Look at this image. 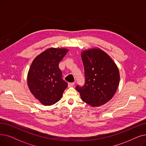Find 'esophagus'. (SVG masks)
<instances>
[{
  "instance_id": "obj_1",
  "label": "esophagus",
  "mask_w": 146,
  "mask_h": 146,
  "mask_svg": "<svg viewBox=\"0 0 146 146\" xmlns=\"http://www.w3.org/2000/svg\"><path fill=\"white\" fill-rule=\"evenodd\" d=\"M74 85V82H72V83H68V87H72Z\"/></svg>"
}]
</instances>
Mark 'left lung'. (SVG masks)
I'll return each mask as SVG.
<instances>
[{"mask_svg":"<svg viewBox=\"0 0 146 146\" xmlns=\"http://www.w3.org/2000/svg\"><path fill=\"white\" fill-rule=\"evenodd\" d=\"M84 66L85 84L77 85L76 90L85 103L99 107L110 101L115 95L120 80L119 70L110 56L100 49L82 53Z\"/></svg>","mask_w":146,"mask_h":146,"instance_id":"left-lung-1","label":"left lung"}]
</instances>
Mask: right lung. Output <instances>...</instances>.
I'll return each mask as SVG.
<instances>
[{"label": "right lung", "instance_id": "add662e5", "mask_svg": "<svg viewBox=\"0 0 146 146\" xmlns=\"http://www.w3.org/2000/svg\"><path fill=\"white\" fill-rule=\"evenodd\" d=\"M68 50L49 48L38 55L29 69L27 82L30 91L45 106L56 103L62 97L68 84L62 78L59 62Z\"/></svg>", "mask_w": 146, "mask_h": 146}]
</instances>
